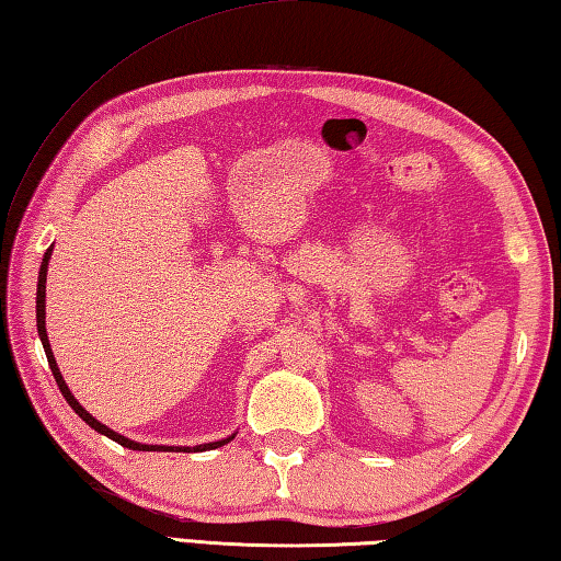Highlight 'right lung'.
<instances>
[{
    "instance_id": "1",
    "label": "right lung",
    "mask_w": 561,
    "mask_h": 561,
    "mask_svg": "<svg viewBox=\"0 0 561 561\" xmlns=\"http://www.w3.org/2000/svg\"><path fill=\"white\" fill-rule=\"evenodd\" d=\"M50 252H53V248H48L46 250V255H43V262H41V272H38V291H36V323H38V335H41V343H43V350H46V357H48V365H50V371H53V377H55V381H58V389L62 391V397H65V401H68L70 405H72V411L80 415V419L90 425V427H94L96 433H102V435H106V437H112L114 443H118V445H124V447H128V449H138V453H174V449H180V453H184V449H190V447H174V445H142V443H136V440H130V437H124L121 433H114L112 427H106L104 423H99L92 413H87L82 405H80V401H77L75 397H72V391L68 389V383H65V379H62V375H60V369H58V362H55V357H53V350H50V343H48V333H46V274H48V260H50ZM236 437V433L230 435V437H224V440H216V443H206V445H196L194 449H199V453H206V449H216V447H221V445H226V443H230Z\"/></svg>"
}]
</instances>
